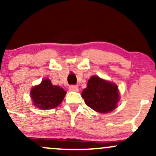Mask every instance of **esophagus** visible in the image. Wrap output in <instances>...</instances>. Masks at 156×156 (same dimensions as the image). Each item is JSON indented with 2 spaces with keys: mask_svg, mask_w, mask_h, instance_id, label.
I'll return each instance as SVG.
<instances>
[{
  "mask_svg": "<svg viewBox=\"0 0 156 156\" xmlns=\"http://www.w3.org/2000/svg\"><path fill=\"white\" fill-rule=\"evenodd\" d=\"M69 90L71 92H78V88L76 86H70L69 87Z\"/></svg>",
  "mask_w": 156,
  "mask_h": 156,
  "instance_id": "34e87169",
  "label": "esophagus"
}]
</instances>
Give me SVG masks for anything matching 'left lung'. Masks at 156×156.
I'll use <instances>...</instances> for the list:
<instances>
[{"instance_id":"1","label":"left lung","mask_w":156,"mask_h":156,"mask_svg":"<svg viewBox=\"0 0 156 156\" xmlns=\"http://www.w3.org/2000/svg\"><path fill=\"white\" fill-rule=\"evenodd\" d=\"M81 95L89 107L103 114L112 112L117 108L119 101L117 86L98 76L89 78L87 88L83 89Z\"/></svg>"}]
</instances>
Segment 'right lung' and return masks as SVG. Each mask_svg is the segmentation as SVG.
I'll use <instances>...</instances> for the list:
<instances>
[{
	"mask_svg": "<svg viewBox=\"0 0 156 156\" xmlns=\"http://www.w3.org/2000/svg\"><path fill=\"white\" fill-rule=\"evenodd\" d=\"M66 93L63 88L53 85L49 79H44L40 84L31 89L30 94L34 105L42 110H47L58 106Z\"/></svg>",
	"mask_w": 156,
	"mask_h": 156,
	"instance_id": "1",
	"label": "right lung"
}]
</instances>
